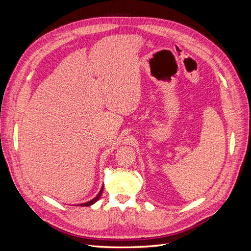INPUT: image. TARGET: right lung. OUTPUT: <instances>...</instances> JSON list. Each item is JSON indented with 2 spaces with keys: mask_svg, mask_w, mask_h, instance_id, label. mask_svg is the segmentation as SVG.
Segmentation results:
<instances>
[{
  "mask_svg": "<svg viewBox=\"0 0 251 251\" xmlns=\"http://www.w3.org/2000/svg\"><path fill=\"white\" fill-rule=\"evenodd\" d=\"M102 191H103V186L101 187V189H100V192L98 193V195L95 197L94 199H92L91 201H89V202H86V203H82V204H79L78 206H90V205H92V204H94L96 201H98V199L100 198V196H101V194H102Z\"/></svg>",
  "mask_w": 251,
  "mask_h": 251,
  "instance_id": "right-lung-1",
  "label": "right lung"
}]
</instances>
